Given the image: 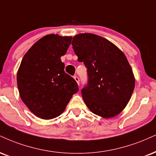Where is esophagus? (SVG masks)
<instances>
[{"label":"esophagus","instance_id":"1","mask_svg":"<svg viewBox=\"0 0 156 156\" xmlns=\"http://www.w3.org/2000/svg\"><path fill=\"white\" fill-rule=\"evenodd\" d=\"M74 79L76 80V81L77 82V83H78V85H79V83H80V79H79V78H78V77L77 76H74Z\"/></svg>","mask_w":156,"mask_h":156}]
</instances>
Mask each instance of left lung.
<instances>
[{"label":"left lung","mask_w":156,"mask_h":156,"mask_svg":"<svg viewBox=\"0 0 156 156\" xmlns=\"http://www.w3.org/2000/svg\"><path fill=\"white\" fill-rule=\"evenodd\" d=\"M72 45L78 61L87 68L88 83L81 89L86 106L101 117L117 115L134 89V74L126 56L110 41L91 33L76 35Z\"/></svg>","instance_id":"obj_1"}]
</instances>
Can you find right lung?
Listing matches in <instances>:
<instances>
[{
  "label": "right lung",
  "mask_w": 156,
  "mask_h": 156,
  "mask_svg": "<svg viewBox=\"0 0 156 156\" xmlns=\"http://www.w3.org/2000/svg\"><path fill=\"white\" fill-rule=\"evenodd\" d=\"M71 41V37L46 35L33 44L20 64L17 73L20 97L41 119L59 116L78 91L77 82L65 72V64L60 59Z\"/></svg>",
  "instance_id": "right-lung-1"
}]
</instances>
